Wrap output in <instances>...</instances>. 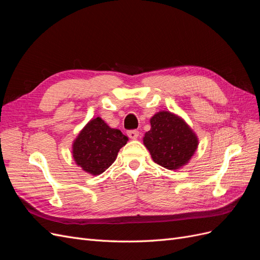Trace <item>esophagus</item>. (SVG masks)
Masks as SVG:
<instances>
[{"label":"esophagus","instance_id":"34e87169","mask_svg":"<svg viewBox=\"0 0 260 260\" xmlns=\"http://www.w3.org/2000/svg\"><path fill=\"white\" fill-rule=\"evenodd\" d=\"M127 135H128V137H129L130 139L136 140V139H138V137H139V131H137V130H129V131L127 132Z\"/></svg>","mask_w":260,"mask_h":260}]
</instances>
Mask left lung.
<instances>
[{
  "label": "left lung",
  "instance_id": "left-lung-1",
  "mask_svg": "<svg viewBox=\"0 0 260 260\" xmlns=\"http://www.w3.org/2000/svg\"><path fill=\"white\" fill-rule=\"evenodd\" d=\"M151 130L143 143L153 160L169 170L182 168L190 161L199 146V139L180 116L167 111L156 113L151 118Z\"/></svg>",
  "mask_w": 260,
  "mask_h": 260
}]
</instances>
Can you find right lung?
I'll return each mask as SVG.
<instances>
[{"label": "right lung", "instance_id": "add662e5", "mask_svg": "<svg viewBox=\"0 0 260 260\" xmlns=\"http://www.w3.org/2000/svg\"><path fill=\"white\" fill-rule=\"evenodd\" d=\"M128 137L119 129L111 128L96 117L86 123L74 140L73 157L78 166L92 176H99L116 160Z\"/></svg>", "mask_w": 260, "mask_h": 260}]
</instances>
